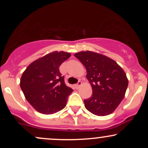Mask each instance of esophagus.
Wrapping results in <instances>:
<instances>
[{
    "label": "esophagus",
    "instance_id": "34e87169",
    "mask_svg": "<svg viewBox=\"0 0 148 148\" xmlns=\"http://www.w3.org/2000/svg\"><path fill=\"white\" fill-rule=\"evenodd\" d=\"M81 85H82V82H81V81H78L77 84H75V88H76V89H78V88H79L80 86H81Z\"/></svg>",
    "mask_w": 148,
    "mask_h": 148
}]
</instances>
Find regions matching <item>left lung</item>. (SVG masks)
<instances>
[{"label": "left lung", "mask_w": 148, "mask_h": 148, "mask_svg": "<svg viewBox=\"0 0 148 148\" xmlns=\"http://www.w3.org/2000/svg\"><path fill=\"white\" fill-rule=\"evenodd\" d=\"M74 56L87 71L86 77L92 88L91 97L84 99L88 111L98 116L113 113L125 97L128 79L117 62L92 51L76 53Z\"/></svg>", "instance_id": "obj_1"}]
</instances>
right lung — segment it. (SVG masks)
<instances>
[{
    "label": "right lung",
    "instance_id": "right-lung-1",
    "mask_svg": "<svg viewBox=\"0 0 148 148\" xmlns=\"http://www.w3.org/2000/svg\"><path fill=\"white\" fill-rule=\"evenodd\" d=\"M70 56L64 51L50 53L30 64L22 74L20 87L25 99L42 114H53L67 104L73 90L64 84L59 67Z\"/></svg>",
    "mask_w": 148,
    "mask_h": 148
}]
</instances>
